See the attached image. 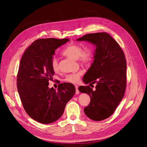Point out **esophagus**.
<instances>
[{"label": "esophagus", "mask_w": 147, "mask_h": 147, "mask_svg": "<svg viewBox=\"0 0 147 147\" xmlns=\"http://www.w3.org/2000/svg\"><path fill=\"white\" fill-rule=\"evenodd\" d=\"M75 89H76V94H78L79 93V91H78V86L77 85H75Z\"/></svg>", "instance_id": "obj_1"}]
</instances>
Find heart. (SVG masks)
Listing matches in <instances>:
<instances>
[{"label":"heart","instance_id":"obj_1","mask_svg":"<svg viewBox=\"0 0 147 147\" xmlns=\"http://www.w3.org/2000/svg\"><path fill=\"white\" fill-rule=\"evenodd\" d=\"M63 53V55L74 59H78L80 63L83 65L90 64L92 59V52L91 49L86 48L83 50V48L78 44H72L67 46L64 49ZM50 64L53 70L57 71L58 70V61L55 57H53L51 58ZM81 75V72L67 75L64 80L71 83H77Z\"/></svg>","mask_w":147,"mask_h":147}]
</instances>
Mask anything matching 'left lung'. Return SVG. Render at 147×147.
I'll return each instance as SVG.
<instances>
[{"label": "left lung", "mask_w": 147, "mask_h": 147, "mask_svg": "<svg viewBox=\"0 0 147 147\" xmlns=\"http://www.w3.org/2000/svg\"><path fill=\"white\" fill-rule=\"evenodd\" d=\"M77 41H86L96 47L94 61L83 81L90 86L78 90L90 95V103L84 109L86 116L94 121L108 118L123 99L126 87V61L118 43L106 32L84 35Z\"/></svg>", "instance_id": "left-lung-1"}]
</instances>
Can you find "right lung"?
Masks as SVG:
<instances>
[{
  "label": "right lung",
  "mask_w": 147,
  "mask_h": 147,
  "mask_svg": "<svg viewBox=\"0 0 147 147\" xmlns=\"http://www.w3.org/2000/svg\"><path fill=\"white\" fill-rule=\"evenodd\" d=\"M69 41L38 39L26 49L20 61L16 80L20 99L29 116L42 124L58 119L75 93L74 85L69 83L59 84L57 90L48 88V82L55 74L51 59L56 49Z\"/></svg>",
  "instance_id": "1"
}]
</instances>
